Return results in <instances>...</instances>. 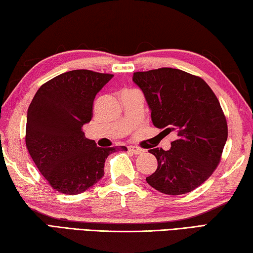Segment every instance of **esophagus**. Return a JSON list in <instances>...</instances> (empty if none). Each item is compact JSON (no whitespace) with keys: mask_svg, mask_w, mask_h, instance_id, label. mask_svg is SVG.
Returning a JSON list of instances; mask_svg holds the SVG:
<instances>
[{"mask_svg":"<svg viewBox=\"0 0 253 253\" xmlns=\"http://www.w3.org/2000/svg\"><path fill=\"white\" fill-rule=\"evenodd\" d=\"M128 151L131 152L132 154H135V155H138V154L144 153V149L143 148L137 147V146H129V147H128Z\"/></svg>","mask_w":253,"mask_h":253,"instance_id":"esophagus-1","label":"esophagus"}]
</instances>
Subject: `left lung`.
I'll use <instances>...</instances> for the list:
<instances>
[{
	"label": "left lung",
	"instance_id": "obj_1",
	"mask_svg": "<svg viewBox=\"0 0 253 253\" xmlns=\"http://www.w3.org/2000/svg\"><path fill=\"white\" fill-rule=\"evenodd\" d=\"M132 81L146 98L154 126L176 134L169 151H148L157 169L146 182L169 195L195 190L219 165L228 139L216 96L202 78L173 68L134 72Z\"/></svg>",
	"mask_w": 253,
	"mask_h": 253
}]
</instances>
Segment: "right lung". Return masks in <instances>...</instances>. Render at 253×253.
<instances>
[{"mask_svg": "<svg viewBox=\"0 0 253 253\" xmlns=\"http://www.w3.org/2000/svg\"><path fill=\"white\" fill-rule=\"evenodd\" d=\"M113 77L84 69L65 72L42 84L29 106L27 148L60 193L80 194L95 185L104 176L106 158L116 152V147H98L83 131L92 118L96 95Z\"/></svg>", "mask_w": 253, "mask_h": 253, "instance_id": "right-lung-1", "label": "right lung"}]
</instances>
